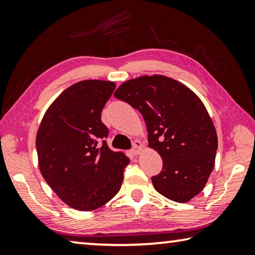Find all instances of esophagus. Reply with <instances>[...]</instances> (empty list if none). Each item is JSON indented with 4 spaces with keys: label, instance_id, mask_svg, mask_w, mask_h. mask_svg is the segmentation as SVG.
I'll return each instance as SVG.
<instances>
[{
    "label": "esophagus",
    "instance_id": "34e87169",
    "mask_svg": "<svg viewBox=\"0 0 255 255\" xmlns=\"http://www.w3.org/2000/svg\"><path fill=\"white\" fill-rule=\"evenodd\" d=\"M142 148H143L142 143H140L139 140H136V142L134 143V147H132V149H131V153L134 155H138L139 153L142 152Z\"/></svg>",
    "mask_w": 255,
    "mask_h": 255
}]
</instances>
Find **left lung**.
<instances>
[{"label": "left lung", "mask_w": 255, "mask_h": 255, "mask_svg": "<svg viewBox=\"0 0 255 255\" xmlns=\"http://www.w3.org/2000/svg\"><path fill=\"white\" fill-rule=\"evenodd\" d=\"M115 96L142 113L148 146L162 157L152 177L155 191L186 203L205 187L215 167L217 131L195 93L162 75L142 76L120 85Z\"/></svg>", "instance_id": "8db88e82"}]
</instances>
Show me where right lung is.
Wrapping results in <instances>:
<instances>
[{
  "label": "right lung",
  "mask_w": 255,
  "mask_h": 255,
  "mask_svg": "<svg viewBox=\"0 0 255 255\" xmlns=\"http://www.w3.org/2000/svg\"><path fill=\"white\" fill-rule=\"evenodd\" d=\"M116 84L83 80L63 91L44 115L36 136L43 178L70 208L92 211L119 192L129 157L109 148L101 112Z\"/></svg>",
  "instance_id": "add662e5"
}]
</instances>
